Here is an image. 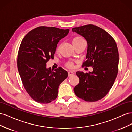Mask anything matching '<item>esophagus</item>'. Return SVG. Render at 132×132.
I'll use <instances>...</instances> for the list:
<instances>
[{"mask_svg": "<svg viewBox=\"0 0 132 132\" xmlns=\"http://www.w3.org/2000/svg\"><path fill=\"white\" fill-rule=\"evenodd\" d=\"M74 72L72 71H68V76L69 77H71V76H72L73 75H74Z\"/></svg>", "mask_w": 132, "mask_h": 132, "instance_id": "obj_1", "label": "esophagus"}]
</instances>
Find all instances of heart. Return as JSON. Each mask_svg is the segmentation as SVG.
Listing matches in <instances>:
<instances>
[{
  "instance_id": "obj_1",
  "label": "heart",
  "mask_w": 132,
  "mask_h": 132,
  "mask_svg": "<svg viewBox=\"0 0 132 132\" xmlns=\"http://www.w3.org/2000/svg\"><path fill=\"white\" fill-rule=\"evenodd\" d=\"M84 41V39L80 37H75L73 38V45H76V44H78L79 43H80L82 41ZM60 47H61V46L60 45H58L57 47V49H56V51L57 52H58L59 49H60ZM65 65L67 67L69 68H73L74 67V63L73 62L71 61H68L65 64Z\"/></svg>"
}]
</instances>
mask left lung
Instances as JSON below:
<instances>
[{
    "label": "left lung",
    "instance_id": "left-lung-1",
    "mask_svg": "<svg viewBox=\"0 0 132 132\" xmlns=\"http://www.w3.org/2000/svg\"><path fill=\"white\" fill-rule=\"evenodd\" d=\"M87 42L86 60L82 67H91L93 72L77 71L79 83L74 89L79 98L95 102L104 97L112 87L118 71L119 54L114 38L101 28L94 25L74 27Z\"/></svg>",
    "mask_w": 132,
    "mask_h": 132
}]
</instances>
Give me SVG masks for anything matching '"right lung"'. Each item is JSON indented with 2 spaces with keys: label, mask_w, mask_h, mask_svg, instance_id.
Returning <instances> with one entry per match:
<instances>
[{
  "label": "right lung",
  "mask_w": 132,
  "mask_h": 132,
  "mask_svg": "<svg viewBox=\"0 0 132 132\" xmlns=\"http://www.w3.org/2000/svg\"><path fill=\"white\" fill-rule=\"evenodd\" d=\"M69 29L39 26L27 33L20 46L17 65L23 87L36 102L48 103L57 98L58 87L68 77L62 67L46 68L54 59L57 44L69 33Z\"/></svg>",
  "instance_id": "1"
}]
</instances>
